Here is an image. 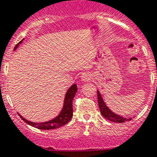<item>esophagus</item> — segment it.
Returning a JSON list of instances; mask_svg holds the SVG:
<instances>
[{
    "label": "esophagus",
    "instance_id": "esophagus-1",
    "mask_svg": "<svg viewBox=\"0 0 157 157\" xmlns=\"http://www.w3.org/2000/svg\"><path fill=\"white\" fill-rule=\"evenodd\" d=\"M81 78L83 82H90L92 78V75L90 72H84L81 75Z\"/></svg>",
    "mask_w": 157,
    "mask_h": 157
}]
</instances>
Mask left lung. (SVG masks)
<instances>
[{
    "label": "left lung",
    "instance_id": "1",
    "mask_svg": "<svg viewBox=\"0 0 157 157\" xmlns=\"http://www.w3.org/2000/svg\"><path fill=\"white\" fill-rule=\"evenodd\" d=\"M97 98H98V104L99 107H100V113L103 115V117L107 118V120L110 121L116 122V123H124V122H126L128 121H131L132 118L128 119L125 118V117H121L119 115L115 114L110 110H109L108 107L106 106V104L103 102V99H102L101 96H100L99 92H97Z\"/></svg>",
    "mask_w": 157,
    "mask_h": 157
}]
</instances>
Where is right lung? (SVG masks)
I'll list each match as a JSON object with an SVG mask.
<instances>
[{
  "label": "right lung",
  "instance_id": "obj_1",
  "mask_svg": "<svg viewBox=\"0 0 157 157\" xmlns=\"http://www.w3.org/2000/svg\"><path fill=\"white\" fill-rule=\"evenodd\" d=\"M22 42V40L20 41L15 47V50L18 47L21 43ZM76 92H77V86L75 84L71 86L69 90H67V93L65 95V99H64V104L62 110H61V113L57 116L56 118L53 119V120L50 121L44 122V123H34V122H31L27 121L24 117H22L21 115L18 113L19 117L22 119L25 123H27L29 125L35 127L36 128L42 129V130H49V129H54L60 128L61 126L64 125L69 121L71 120L73 114V107H72V100L74 98Z\"/></svg>",
  "mask_w": 157,
  "mask_h": 157
}]
</instances>
